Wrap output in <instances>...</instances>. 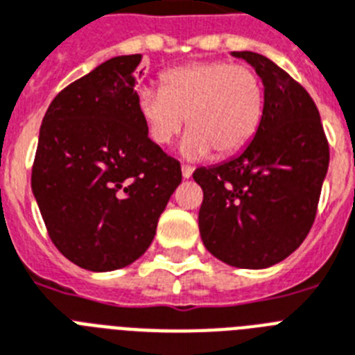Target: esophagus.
<instances>
[{
    "mask_svg": "<svg viewBox=\"0 0 355 355\" xmlns=\"http://www.w3.org/2000/svg\"><path fill=\"white\" fill-rule=\"evenodd\" d=\"M192 172H194V168H192V166H189V164H183V166H181V174H183V178H185V180H189V178H191Z\"/></svg>",
    "mask_w": 355,
    "mask_h": 355,
    "instance_id": "34e87169",
    "label": "esophagus"
}]
</instances>
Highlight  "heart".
<instances>
[{
  "label": "heart",
  "mask_w": 355,
  "mask_h": 355,
  "mask_svg": "<svg viewBox=\"0 0 355 355\" xmlns=\"http://www.w3.org/2000/svg\"><path fill=\"white\" fill-rule=\"evenodd\" d=\"M137 112L148 139L166 146L181 133V154L200 159L211 152L229 157L257 135L266 110L263 84L257 71L231 62H194L161 76V89L141 87Z\"/></svg>",
  "instance_id": "1"
}]
</instances>
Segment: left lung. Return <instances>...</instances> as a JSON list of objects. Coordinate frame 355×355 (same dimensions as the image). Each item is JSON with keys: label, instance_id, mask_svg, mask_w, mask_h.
<instances>
[{"label": "left lung", "instance_id": "left-lung-1", "mask_svg": "<svg viewBox=\"0 0 355 355\" xmlns=\"http://www.w3.org/2000/svg\"><path fill=\"white\" fill-rule=\"evenodd\" d=\"M262 78L266 110L257 135L236 157L201 166L200 234L222 262L263 269L290 257L315 220L330 148L315 102L266 56L234 51Z\"/></svg>", "mask_w": 355, "mask_h": 355}]
</instances>
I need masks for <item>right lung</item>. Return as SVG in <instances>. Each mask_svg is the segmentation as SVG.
Instances as JSON below:
<instances>
[{
    "mask_svg": "<svg viewBox=\"0 0 355 355\" xmlns=\"http://www.w3.org/2000/svg\"><path fill=\"white\" fill-rule=\"evenodd\" d=\"M141 55L110 58L45 112L33 194L49 238L76 266L113 271L150 248L181 166L148 139L135 104Z\"/></svg>",
    "mask_w": 355,
    "mask_h": 355,
    "instance_id": "obj_1",
    "label": "right lung"
}]
</instances>
